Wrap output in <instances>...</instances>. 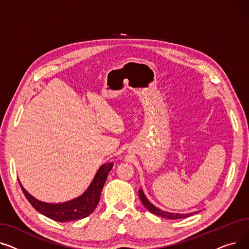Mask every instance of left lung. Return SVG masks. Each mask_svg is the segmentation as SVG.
Segmentation results:
<instances>
[{
    "label": "left lung",
    "mask_w": 249,
    "mask_h": 249,
    "mask_svg": "<svg viewBox=\"0 0 249 249\" xmlns=\"http://www.w3.org/2000/svg\"><path fill=\"white\" fill-rule=\"evenodd\" d=\"M139 197H140L142 203L143 204V206L147 208L150 212H152L153 214H156L157 216H160L163 218H167V219H171V220H173V219L186 218V217H189V216H191L193 214V213H190V214H175V213H170V212L160 210L159 208L154 206L152 203H150V201L147 198H145L142 189L139 190Z\"/></svg>",
    "instance_id": "1"
}]
</instances>
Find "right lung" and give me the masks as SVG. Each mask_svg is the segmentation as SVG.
<instances>
[{
	"mask_svg": "<svg viewBox=\"0 0 249 249\" xmlns=\"http://www.w3.org/2000/svg\"><path fill=\"white\" fill-rule=\"evenodd\" d=\"M111 168L112 164L110 163L101 166L89 188L82 196L62 204H47L41 202L29 194L20 182L19 184L27 200L38 212L57 222L73 221L85 218L94 211Z\"/></svg>",
	"mask_w": 249,
	"mask_h": 249,
	"instance_id": "1",
	"label": "right lung"
}]
</instances>
